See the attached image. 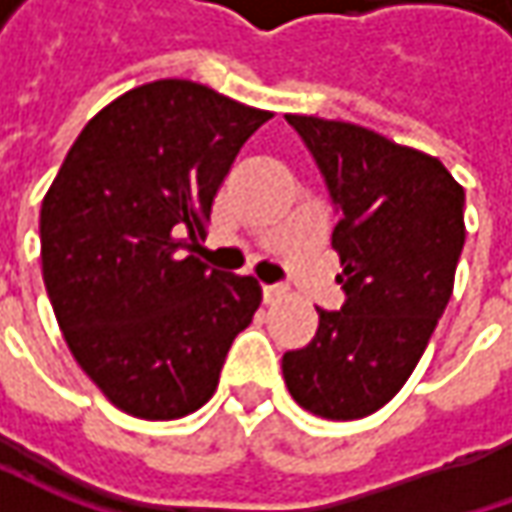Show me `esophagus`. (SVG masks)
Listing matches in <instances>:
<instances>
[{"label": "esophagus", "instance_id": "obj_1", "mask_svg": "<svg viewBox=\"0 0 512 512\" xmlns=\"http://www.w3.org/2000/svg\"><path fill=\"white\" fill-rule=\"evenodd\" d=\"M262 296H265V305H273V302H279V299L285 296V287L265 285L262 287Z\"/></svg>", "mask_w": 512, "mask_h": 512}]
</instances>
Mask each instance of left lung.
<instances>
[{"instance_id": "left-lung-1", "label": "left lung", "mask_w": 512, "mask_h": 512, "mask_svg": "<svg viewBox=\"0 0 512 512\" xmlns=\"http://www.w3.org/2000/svg\"><path fill=\"white\" fill-rule=\"evenodd\" d=\"M339 210L342 310L282 356L296 404L330 422L376 413L410 379L453 293L464 247V187L436 156L350 122L287 113Z\"/></svg>"}]
</instances>
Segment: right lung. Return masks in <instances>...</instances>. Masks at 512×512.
Masks as SVG:
<instances>
[{
    "label": "right lung",
    "instance_id": "add662e5",
    "mask_svg": "<svg viewBox=\"0 0 512 512\" xmlns=\"http://www.w3.org/2000/svg\"><path fill=\"white\" fill-rule=\"evenodd\" d=\"M270 116L187 79L139 85L90 119L42 199L56 322L90 382L136 419L199 410L259 310L253 276L207 270L193 250Z\"/></svg>",
    "mask_w": 512,
    "mask_h": 512
}]
</instances>
